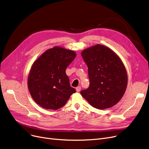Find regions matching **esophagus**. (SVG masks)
Returning a JSON list of instances; mask_svg holds the SVG:
<instances>
[{"mask_svg":"<svg viewBox=\"0 0 149 149\" xmlns=\"http://www.w3.org/2000/svg\"><path fill=\"white\" fill-rule=\"evenodd\" d=\"M81 90V87L80 86H78L76 88V91L77 92H80Z\"/></svg>","mask_w":149,"mask_h":149,"instance_id":"34e87169","label":"esophagus"}]
</instances>
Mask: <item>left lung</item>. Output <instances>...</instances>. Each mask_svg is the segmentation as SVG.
<instances>
[{"label": "left lung", "instance_id": "1", "mask_svg": "<svg viewBox=\"0 0 149 149\" xmlns=\"http://www.w3.org/2000/svg\"><path fill=\"white\" fill-rule=\"evenodd\" d=\"M81 56L88 68L89 86L81 95L93 107L110 108L126 91L127 74L120 57L110 48L96 45L83 50Z\"/></svg>", "mask_w": 149, "mask_h": 149}]
</instances>
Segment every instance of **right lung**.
<instances>
[{"label": "right lung", "instance_id": "add662e5", "mask_svg": "<svg viewBox=\"0 0 149 149\" xmlns=\"http://www.w3.org/2000/svg\"><path fill=\"white\" fill-rule=\"evenodd\" d=\"M75 57L74 51L56 46L46 51L34 63L28 77V86L38 105L57 110L76 92L70 86L65 72Z\"/></svg>", "mask_w": 149, "mask_h": 149}]
</instances>
